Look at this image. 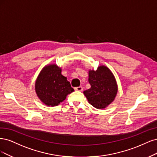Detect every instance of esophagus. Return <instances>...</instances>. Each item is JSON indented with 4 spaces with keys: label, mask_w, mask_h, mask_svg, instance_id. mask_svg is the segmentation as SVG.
Wrapping results in <instances>:
<instances>
[{
    "label": "esophagus",
    "mask_w": 157,
    "mask_h": 157,
    "mask_svg": "<svg viewBox=\"0 0 157 157\" xmlns=\"http://www.w3.org/2000/svg\"><path fill=\"white\" fill-rule=\"evenodd\" d=\"M75 90H77V91H82L83 90V87L82 86H79V87H77L74 89Z\"/></svg>",
    "instance_id": "esophagus-1"
}]
</instances>
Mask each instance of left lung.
Masks as SVG:
<instances>
[{
    "label": "left lung",
    "mask_w": 157,
    "mask_h": 157,
    "mask_svg": "<svg viewBox=\"0 0 157 157\" xmlns=\"http://www.w3.org/2000/svg\"><path fill=\"white\" fill-rule=\"evenodd\" d=\"M90 88L83 91L88 102L97 109H105L112 104L117 96L118 85L113 74L104 65L97 69L89 70Z\"/></svg>",
    "instance_id": "1"
}]
</instances>
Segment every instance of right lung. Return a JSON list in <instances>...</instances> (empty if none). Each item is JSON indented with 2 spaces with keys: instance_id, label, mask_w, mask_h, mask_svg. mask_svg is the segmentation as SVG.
I'll return each instance as SVG.
<instances>
[{
  "instance_id": "1",
  "label": "right lung",
  "mask_w": 157,
  "mask_h": 157,
  "mask_svg": "<svg viewBox=\"0 0 157 157\" xmlns=\"http://www.w3.org/2000/svg\"><path fill=\"white\" fill-rule=\"evenodd\" d=\"M61 72L62 68L56 64H49L38 74L35 82V91L45 105H58L74 90Z\"/></svg>"
}]
</instances>
